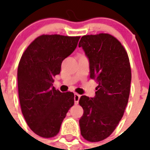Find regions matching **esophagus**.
Returning a JSON list of instances; mask_svg holds the SVG:
<instances>
[{"instance_id": "1", "label": "esophagus", "mask_w": 150, "mask_h": 150, "mask_svg": "<svg viewBox=\"0 0 150 150\" xmlns=\"http://www.w3.org/2000/svg\"><path fill=\"white\" fill-rule=\"evenodd\" d=\"M80 96H80L79 94H78V93H75V95H74V100H75V104H78V103H79Z\"/></svg>"}]
</instances>
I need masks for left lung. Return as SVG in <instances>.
Returning a JSON list of instances; mask_svg holds the SVG:
<instances>
[{
    "instance_id": "8db88e82",
    "label": "left lung",
    "mask_w": 150,
    "mask_h": 150,
    "mask_svg": "<svg viewBox=\"0 0 150 150\" xmlns=\"http://www.w3.org/2000/svg\"><path fill=\"white\" fill-rule=\"evenodd\" d=\"M79 47L89 59L90 78L98 82L93 98L82 96L83 115L81 135L89 142H99L111 135L128 104L132 73L128 54L111 35L83 36Z\"/></svg>"
}]
</instances>
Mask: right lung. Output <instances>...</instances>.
Masks as SVG:
<instances>
[{
    "label": "right lung",
    "instance_id": "add662e5",
    "mask_svg": "<svg viewBox=\"0 0 150 150\" xmlns=\"http://www.w3.org/2000/svg\"><path fill=\"white\" fill-rule=\"evenodd\" d=\"M80 36L42 35L22 54L18 68V89L21 109L31 130L43 138L57 135L74 93H61L53 86L61 63L78 45Z\"/></svg>",
    "mask_w": 150,
    "mask_h": 150
}]
</instances>
